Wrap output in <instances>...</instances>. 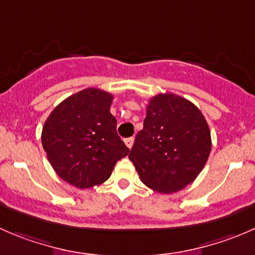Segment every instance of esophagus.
<instances>
[{"mask_svg": "<svg viewBox=\"0 0 255 255\" xmlns=\"http://www.w3.org/2000/svg\"><path fill=\"white\" fill-rule=\"evenodd\" d=\"M125 143H126V145L128 146V148H132L133 146V143H134V138L133 137H130V138H127V139L125 140Z\"/></svg>", "mask_w": 255, "mask_h": 255, "instance_id": "esophagus-1", "label": "esophagus"}]
</instances>
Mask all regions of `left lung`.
Instances as JSON below:
<instances>
[{
    "mask_svg": "<svg viewBox=\"0 0 255 255\" xmlns=\"http://www.w3.org/2000/svg\"><path fill=\"white\" fill-rule=\"evenodd\" d=\"M211 146L210 128L201 111L184 97L159 94L146 106L143 129L128 156L144 185L171 194L201 173Z\"/></svg>",
    "mask_w": 255,
    "mask_h": 255,
    "instance_id": "1",
    "label": "left lung"
}]
</instances>
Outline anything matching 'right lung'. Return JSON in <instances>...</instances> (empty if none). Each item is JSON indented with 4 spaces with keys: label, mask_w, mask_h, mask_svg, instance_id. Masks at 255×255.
<instances>
[{
    "label": "right lung",
    "mask_w": 255,
    "mask_h": 255,
    "mask_svg": "<svg viewBox=\"0 0 255 255\" xmlns=\"http://www.w3.org/2000/svg\"><path fill=\"white\" fill-rule=\"evenodd\" d=\"M112 100L104 90L85 89L60 102L44 123L42 144L49 163L78 189L106 181L116 163L129 153L116 130Z\"/></svg>",
    "instance_id": "add662e5"
}]
</instances>
